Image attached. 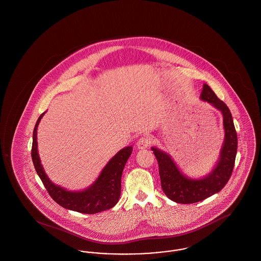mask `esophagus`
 I'll return each instance as SVG.
<instances>
[{
    "mask_svg": "<svg viewBox=\"0 0 261 261\" xmlns=\"http://www.w3.org/2000/svg\"><path fill=\"white\" fill-rule=\"evenodd\" d=\"M150 144H151V139H150V137H142V138H140V139L138 140V142H137V149H147L148 147H149Z\"/></svg>",
    "mask_w": 261,
    "mask_h": 261,
    "instance_id": "34e87169",
    "label": "esophagus"
}]
</instances>
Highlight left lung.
<instances>
[{
	"mask_svg": "<svg viewBox=\"0 0 261 261\" xmlns=\"http://www.w3.org/2000/svg\"><path fill=\"white\" fill-rule=\"evenodd\" d=\"M200 99L222 112L225 139L220 158L214 169L202 179H191L180 172L171 156L156 148H151L159 162L162 191L168 199L178 203H195L210 198L223 189L235 165L238 138L229 108L207 84H203Z\"/></svg>",
	"mask_w": 261,
	"mask_h": 261,
	"instance_id": "1",
	"label": "left lung"
}]
</instances>
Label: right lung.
<instances>
[{
    "label": "right lung",
    "mask_w": 261,
    "mask_h": 261,
    "mask_svg": "<svg viewBox=\"0 0 261 261\" xmlns=\"http://www.w3.org/2000/svg\"><path fill=\"white\" fill-rule=\"evenodd\" d=\"M43 112L34 127L31 156L34 167L42 180L49 195L61 206L86 214H94L113 207L120 198L121 176L125 164L132 153V147H126L119 150L103 167L98 179L93 185L81 192H71L62 187L55 185L46 175L37 149V128Z\"/></svg>",
    "instance_id": "right-lung-1"
}]
</instances>
